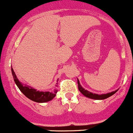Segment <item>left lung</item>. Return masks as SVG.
<instances>
[{"mask_svg":"<svg viewBox=\"0 0 133 133\" xmlns=\"http://www.w3.org/2000/svg\"><path fill=\"white\" fill-rule=\"evenodd\" d=\"M77 83H78V90H79V91H81V92L82 93V94H83L84 96L87 97H88V98H91V99H107V98L109 97H110L111 95H114V94H115V93L117 91H118V90H116V91H112V92H110V93H108V94H107L98 95V94H93V93H91V92H90V91H87V90H84V89L83 88H82V86H81V84H80L78 80L77 81Z\"/></svg>","mask_w":133,"mask_h":133,"instance_id":"obj_1","label":"left lung"}]
</instances>
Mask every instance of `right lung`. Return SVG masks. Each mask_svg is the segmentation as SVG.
<instances>
[{
	"label": "right lung",
	"mask_w": 133,
	"mask_h": 133,
	"mask_svg": "<svg viewBox=\"0 0 133 133\" xmlns=\"http://www.w3.org/2000/svg\"><path fill=\"white\" fill-rule=\"evenodd\" d=\"M11 73H12L14 81L17 84V87L20 90V91L25 95L26 97L33 101L37 103H45L52 100L56 95L57 93V90H55L54 92H49V91H37L35 89H33L27 86H24L22 83L19 81L17 76L15 75L14 69L11 68Z\"/></svg>",
	"instance_id": "add662e5"
}]
</instances>
